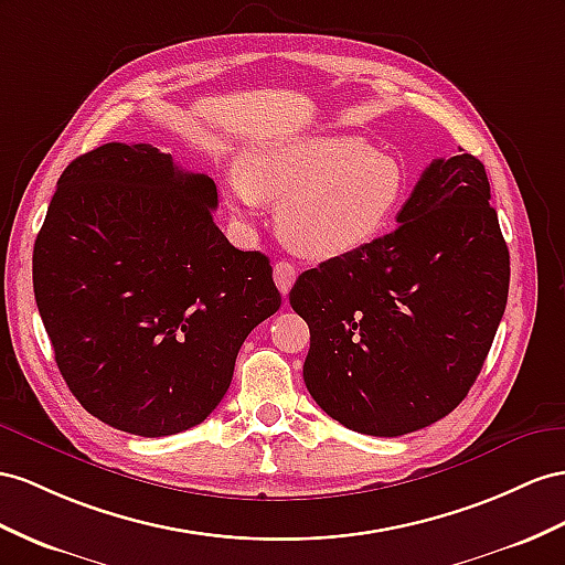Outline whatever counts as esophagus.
Segmentation results:
<instances>
[{
	"label": "esophagus",
	"instance_id": "34e87169",
	"mask_svg": "<svg viewBox=\"0 0 565 565\" xmlns=\"http://www.w3.org/2000/svg\"><path fill=\"white\" fill-rule=\"evenodd\" d=\"M274 281H277L279 291L286 296L288 291H291V286L296 281V267L291 263H284V259H281V263L274 265Z\"/></svg>",
	"mask_w": 565,
	"mask_h": 565
}]
</instances>
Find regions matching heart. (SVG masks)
Wrapping results in <instances>:
<instances>
[{
    "label": "heart",
    "instance_id": "heart-1",
    "mask_svg": "<svg viewBox=\"0 0 565 565\" xmlns=\"http://www.w3.org/2000/svg\"><path fill=\"white\" fill-rule=\"evenodd\" d=\"M396 157L363 138L317 136L257 145L224 183L228 212L250 224L265 200L279 202L277 224L294 250L331 259L380 238L406 198Z\"/></svg>",
    "mask_w": 565,
    "mask_h": 565
}]
</instances>
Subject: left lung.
Returning a JSON list of instances; mask_svg holds the SVG:
<instances>
[{"instance_id": "left-lung-1", "label": "left lung", "mask_w": 565, "mask_h": 565, "mask_svg": "<svg viewBox=\"0 0 565 565\" xmlns=\"http://www.w3.org/2000/svg\"><path fill=\"white\" fill-rule=\"evenodd\" d=\"M489 200L480 159H434L394 231L298 277L288 300L310 327L302 380L343 427L401 437L468 396L509 300Z\"/></svg>"}]
</instances>
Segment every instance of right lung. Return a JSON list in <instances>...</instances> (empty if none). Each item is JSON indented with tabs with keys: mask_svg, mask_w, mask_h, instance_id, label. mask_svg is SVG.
<instances>
[{
	"mask_svg": "<svg viewBox=\"0 0 565 565\" xmlns=\"http://www.w3.org/2000/svg\"><path fill=\"white\" fill-rule=\"evenodd\" d=\"M216 185L148 142H107L56 181L35 250V302L71 394L138 437L220 406L245 337L281 306L267 255L212 220Z\"/></svg>",
	"mask_w": 565,
	"mask_h": 565,
	"instance_id": "obj_1",
	"label": "right lung"
}]
</instances>
